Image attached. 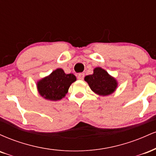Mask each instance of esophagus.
<instances>
[{
	"instance_id": "34e87169",
	"label": "esophagus",
	"mask_w": 156,
	"mask_h": 156,
	"mask_svg": "<svg viewBox=\"0 0 156 156\" xmlns=\"http://www.w3.org/2000/svg\"><path fill=\"white\" fill-rule=\"evenodd\" d=\"M78 78L79 80H83L84 78V73H79L78 76Z\"/></svg>"
}]
</instances>
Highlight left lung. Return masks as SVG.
Listing matches in <instances>:
<instances>
[{
  "mask_svg": "<svg viewBox=\"0 0 156 156\" xmlns=\"http://www.w3.org/2000/svg\"><path fill=\"white\" fill-rule=\"evenodd\" d=\"M84 80L88 83L93 92L103 96L112 94L117 86V80L101 67L95 68L94 73L86 76Z\"/></svg>",
  "mask_w": 156,
  "mask_h": 156,
  "instance_id": "left-lung-1",
  "label": "left lung"
}]
</instances>
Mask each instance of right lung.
<instances>
[{"label": "right lung", "instance_id": "1", "mask_svg": "<svg viewBox=\"0 0 156 156\" xmlns=\"http://www.w3.org/2000/svg\"><path fill=\"white\" fill-rule=\"evenodd\" d=\"M76 80L73 74H66L62 69H57L37 83L39 93L50 101H59L65 96L71 83Z\"/></svg>", "mask_w": 156, "mask_h": 156}]
</instances>
